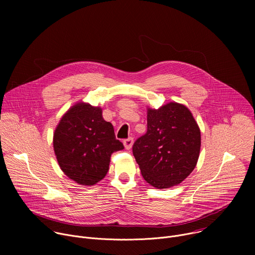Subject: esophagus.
I'll use <instances>...</instances> for the list:
<instances>
[{
  "mask_svg": "<svg viewBox=\"0 0 255 255\" xmlns=\"http://www.w3.org/2000/svg\"><path fill=\"white\" fill-rule=\"evenodd\" d=\"M123 143H124V146H125L126 149H130L132 147V145H133V138L128 137L127 139L123 140Z\"/></svg>",
  "mask_w": 255,
  "mask_h": 255,
  "instance_id": "esophagus-1",
  "label": "esophagus"
}]
</instances>
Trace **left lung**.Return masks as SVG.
<instances>
[{"label":"left lung","mask_w":255,"mask_h":255,"mask_svg":"<svg viewBox=\"0 0 255 255\" xmlns=\"http://www.w3.org/2000/svg\"><path fill=\"white\" fill-rule=\"evenodd\" d=\"M201 132L189 109L168 103L148 109L147 132L133 144L143 178L156 189L180 184L196 167Z\"/></svg>","instance_id":"1"}]
</instances>
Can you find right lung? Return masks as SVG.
<instances>
[{
  "mask_svg": "<svg viewBox=\"0 0 255 255\" xmlns=\"http://www.w3.org/2000/svg\"><path fill=\"white\" fill-rule=\"evenodd\" d=\"M54 152L61 170L83 186L105 177L112 153L124 149L102 109L80 103L63 115L53 135Z\"/></svg>",
  "mask_w": 255,
  "mask_h": 255,
  "instance_id": "add662e5",
  "label": "right lung"
}]
</instances>
